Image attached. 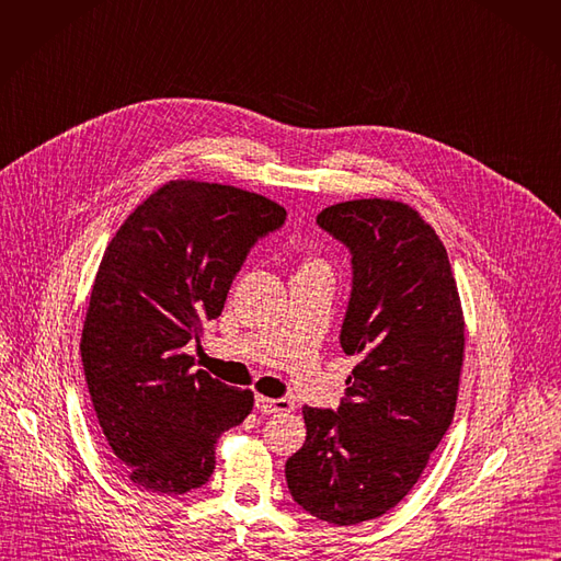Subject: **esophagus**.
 Returning <instances> with one entry per match:
<instances>
[{
	"label": "esophagus",
	"mask_w": 561,
	"mask_h": 561,
	"mask_svg": "<svg viewBox=\"0 0 561 561\" xmlns=\"http://www.w3.org/2000/svg\"><path fill=\"white\" fill-rule=\"evenodd\" d=\"M254 405H256L259 413H264V415L290 413V410H293V401H288V399H271V397H264V394H259L254 399Z\"/></svg>",
	"instance_id": "obj_1"
}]
</instances>
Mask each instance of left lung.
I'll return each instance as SVG.
<instances>
[{
  "label": "left lung",
  "instance_id": "obj_1",
  "mask_svg": "<svg viewBox=\"0 0 561 561\" xmlns=\"http://www.w3.org/2000/svg\"><path fill=\"white\" fill-rule=\"evenodd\" d=\"M318 226L352 252L341 345L358 363L339 413L302 408L307 439L286 482L316 518L356 526L413 490L449 431L465 316L449 254L417 209L360 198L322 209Z\"/></svg>",
  "mask_w": 561,
  "mask_h": 561
}]
</instances>
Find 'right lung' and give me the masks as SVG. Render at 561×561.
<instances>
[{
    "label": "right lung",
    "mask_w": 561,
    "mask_h": 561,
    "mask_svg": "<svg viewBox=\"0 0 561 561\" xmlns=\"http://www.w3.org/2000/svg\"><path fill=\"white\" fill-rule=\"evenodd\" d=\"M284 220L282 205L239 186L169 180L107 243L81 358L105 442L137 488H201L220 435L250 415L252 390L192 371L184 345L220 316L254 241Z\"/></svg>",
    "instance_id": "add662e5"
}]
</instances>
